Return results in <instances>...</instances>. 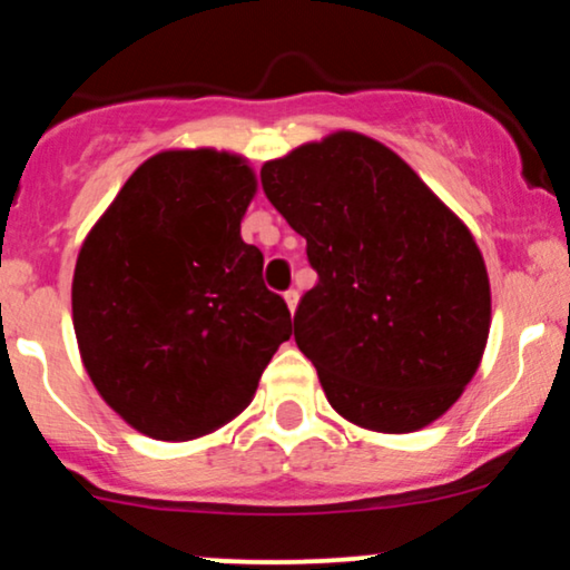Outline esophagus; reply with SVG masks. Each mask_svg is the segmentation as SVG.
<instances>
[{"label":"esophagus","instance_id":"34e87169","mask_svg":"<svg viewBox=\"0 0 570 570\" xmlns=\"http://www.w3.org/2000/svg\"><path fill=\"white\" fill-rule=\"evenodd\" d=\"M284 299H286V305H289V311L294 313V307H297V299H299V292L297 289H286Z\"/></svg>","mask_w":570,"mask_h":570}]
</instances>
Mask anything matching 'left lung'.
<instances>
[{"mask_svg": "<svg viewBox=\"0 0 570 570\" xmlns=\"http://www.w3.org/2000/svg\"><path fill=\"white\" fill-rule=\"evenodd\" d=\"M259 179L318 273L294 340L332 407L385 434L429 426L488 343L490 284L469 227L396 153L353 130L265 163Z\"/></svg>", "mask_w": 570, "mask_h": 570, "instance_id": "left-lung-1", "label": "left lung"}]
</instances>
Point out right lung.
Returning <instances> with one entry per match:
<instances>
[{"label":"right lung","instance_id":"1","mask_svg":"<svg viewBox=\"0 0 570 570\" xmlns=\"http://www.w3.org/2000/svg\"><path fill=\"white\" fill-rule=\"evenodd\" d=\"M257 179L238 155L141 163L80 248L71 316L90 381L122 421L185 442L254 399L292 316L240 219Z\"/></svg>","mask_w":570,"mask_h":570}]
</instances>
